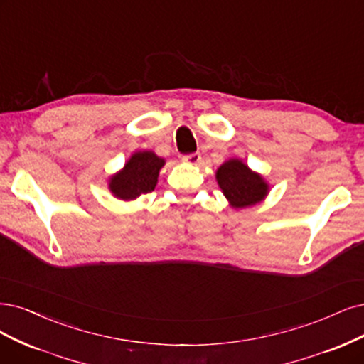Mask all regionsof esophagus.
<instances>
[{"instance_id":"esophagus-1","label":"esophagus","mask_w":364,"mask_h":364,"mask_svg":"<svg viewBox=\"0 0 364 364\" xmlns=\"http://www.w3.org/2000/svg\"><path fill=\"white\" fill-rule=\"evenodd\" d=\"M183 161H186V164H191V165H198L200 161V154L199 153L186 154V156H183Z\"/></svg>"}]
</instances>
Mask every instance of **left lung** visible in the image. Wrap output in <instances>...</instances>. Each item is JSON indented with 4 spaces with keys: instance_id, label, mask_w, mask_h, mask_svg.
I'll return each instance as SVG.
<instances>
[{
    "instance_id": "obj_1",
    "label": "left lung",
    "mask_w": 364,
    "mask_h": 364,
    "mask_svg": "<svg viewBox=\"0 0 364 364\" xmlns=\"http://www.w3.org/2000/svg\"><path fill=\"white\" fill-rule=\"evenodd\" d=\"M216 180L234 208L258 204L268 193L265 180L238 159H230L220 165L216 172Z\"/></svg>"
}]
</instances>
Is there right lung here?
I'll use <instances>...</instances> for the list:
<instances>
[{"label": "right lung", "instance_id": "obj_1", "mask_svg": "<svg viewBox=\"0 0 364 364\" xmlns=\"http://www.w3.org/2000/svg\"><path fill=\"white\" fill-rule=\"evenodd\" d=\"M165 160L153 151L132 154L124 168L109 178V191L118 199L132 200L154 191Z\"/></svg>", "mask_w": 364, "mask_h": 364}]
</instances>
